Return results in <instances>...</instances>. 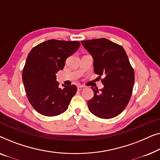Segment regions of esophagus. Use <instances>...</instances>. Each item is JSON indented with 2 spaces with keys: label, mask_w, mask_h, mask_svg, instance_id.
Instances as JSON below:
<instances>
[{
  "label": "esophagus",
  "mask_w": 160,
  "mask_h": 160,
  "mask_svg": "<svg viewBox=\"0 0 160 160\" xmlns=\"http://www.w3.org/2000/svg\"><path fill=\"white\" fill-rule=\"evenodd\" d=\"M84 89V87H83V86H78L77 87V89L78 91L82 90V89Z\"/></svg>",
  "instance_id": "esophagus-1"
}]
</instances>
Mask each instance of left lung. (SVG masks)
<instances>
[{"instance_id":"obj_1","label":"left lung","mask_w":160,"mask_h":160,"mask_svg":"<svg viewBox=\"0 0 160 160\" xmlns=\"http://www.w3.org/2000/svg\"><path fill=\"white\" fill-rule=\"evenodd\" d=\"M92 56L94 71L104 87L94 89V97L87 104L92 113L101 119H111L124 110L130 101L135 82L134 69L121 45L106 38L82 41Z\"/></svg>"}]
</instances>
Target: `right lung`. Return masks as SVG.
<instances>
[{
    "instance_id": "right-lung-1",
    "label": "right lung",
    "mask_w": 160,
    "mask_h": 160,
    "mask_svg": "<svg viewBox=\"0 0 160 160\" xmlns=\"http://www.w3.org/2000/svg\"><path fill=\"white\" fill-rule=\"evenodd\" d=\"M80 46L77 41L52 39L34 47L22 70V81L28 99L35 110L47 117L60 115L67 110L77 87H59L57 72L62 70L66 59Z\"/></svg>"
}]
</instances>
